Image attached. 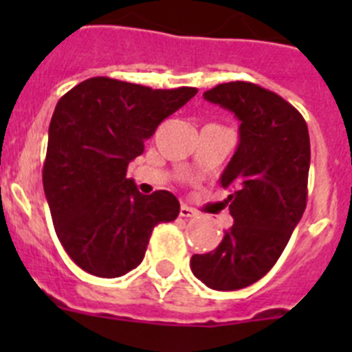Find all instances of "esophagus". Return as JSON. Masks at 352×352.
I'll return each instance as SVG.
<instances>
[{
	"instance_id": "1",
	"label": "esophagus",
	"mask_w": 352,
	"mask_h": 352,
	"mask_svg": "<svg viewBox=\"0 0 352 352\" xmlns=\"http://www.w3.org/2000/svg\"><path fill=\"white\" fill-rule=\"evenodd\" d=\"M195 214H197V211L192 210V208L186 206V204H182V208H179V217H183V219H192Z\"/></svg>"
}]
</instances>
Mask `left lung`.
Returning <instances> with one entry per match:
<instances>
[{"label": "left lung", "mask_w": 352, "mask_h": 352, "mask_svg": "<svg viewBox=\"0 0 352 352\" xmlns=\"http://www.w3.org/2000/svg\"><path fill=\"white\" fill-rule=\"evenodd\" d=\"M203 96L241 121L238 149L220 178L234 223L214 250L192 256L190 268L208 287L236 291L275 266L301 220L309 195V129L289 102L254 82H223Z\"/></svg>", "instance_id": "obj_1"}]
</instances>
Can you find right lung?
<instances>
[{"label":"right lung","mask_w":352,"mask_h":352,"mask_svg":"<svg viewBox=\"0 0 352 352\" xmlns=\"http://www.w3.org/2000/svg\"><path fill=\"white\" fill-rule=\"evenodd\" d=\"M195 93L91 77L60 98L49 125L43 190L58 239L84 272L116 278L138 268L155 226L179 214L170 192L142 195L126 169L162 121Z\"/></svg>","instance_id":"right-lung-1"}]
</instances>
